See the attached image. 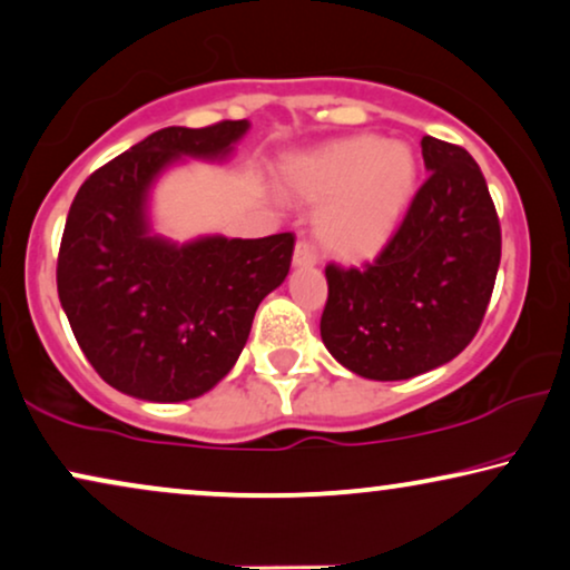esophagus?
Masks as SVG:
<instances>
[{
    "mask_svg": "<svg viewBox=\"0 0 570 570\" xmlns=\"http://www.w3.org/2000/svg\"><path fill=\"white\" fill-rule=\"evenodd\" d=\"M316 262H320V256H316V250H314L312 243H308V240L295 243V254H293L295 267H314Z\"/></svg>",
    "mask_w": 570,
    "mask_h": 570,
    "instance_id": "obj_1",
    "label": "esophagus"
}]
</instances>
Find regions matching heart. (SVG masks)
<instances>
[{"instance_id":"heart-1","label":"heart","mask_w":570,"mask_h":570,"mask_svg":"<svg viewBox=\"0 0 570 570\" xmlns=\"http://www.w3.org/2000/svg\"><path fill=\"white\" fill-rule=\"evenodd\" d=\"M287 180L308 204H324L316 217L322 246L358 262L390 240L409 209L416 157L403 140L353 136L295 161Z\"/></svg>"}]
</instances>
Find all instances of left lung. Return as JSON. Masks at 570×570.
<instances>
[{"label": "left lung", "mask_w": 570, "mask_h": 570, "mask_svg": "<svg viewBox=\"0 0 570 570\" xmlns=\"http://www.w3.org/2000/svg\"><path fill=\"white\" fill-rule=\"evenodd\" d=\"M430 177L364 267L327 264L322 340L353 374L395 382L453 361L474 340L500 267V219L471 154L424 136Z\"/></svg>", "instance_id": "left-lung-1"}]
</instances>
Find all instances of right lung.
<instances>
[{"label":"right lung","mask_w":570,"mask_h":570,"mask_svg":"<svg viewBox=\"0 0 570 570\" xmlns=\"http://www.w3.org/2000/svg\"><path fill=\"white\" fill-rule=\"evenodd\" d=\"M248 120L151 132L99 167L72 198L57 256V293L88 364L125 395L177 403L204 395L238 361L258 303L291 269L293 233H149L154 180L183 157L225 159Z\"/></svg>","instance_id":"right-lung-1"}]
</instances>
